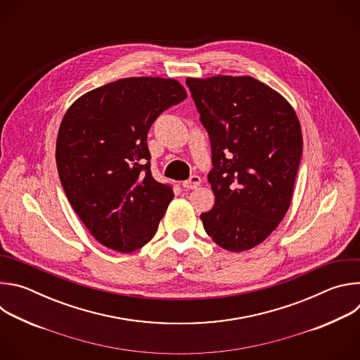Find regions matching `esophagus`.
Instances as JSON below:
<instances>
[{
    "label": "esophagus",
    "mask_w": 360,
    "mask_h": 360,
    "mask_svg": "<svg viewBox=\"0 0 360 360\" xmlns=\"http://www.w3.org/2000/svg\"><path fill=\"white\" fill-rule=\"evenodd\" d=\"M182 185H184V188H186V189H195V188H198V186L200 185V178H199L198 175H193V176H191L188 181H185Z\"/></svg>",
    "instance_id": "34e87169"
}]
</instances>
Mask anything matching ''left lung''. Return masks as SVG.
<instances>
[{
	"label": "left lung",
	"mask_w": 360,
	"mask_h": 360,
	"mask_svg": "<svg viewBox=\"0 0 360 360\" xmlns=\"http://www.w3.org/2000/svg\"><path fill=\"white\" fill-rule=\"evenodd\" d=\"M210 134L215 205L200 215L221 248L242 252L262 243L292 200L302 158V131L289 102L252 77L186 78Z\"/></svg>",
	"instance_id": "left-lung-1"
}]
</instances>
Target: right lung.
I'll use <instances>...</instances> for the list:
<instances>
[{"mask_svg":"<svg viewBox=\"0 0 360 360\" xmlns=\"http://www.w3.org/2000/svg\"><path fill=\"white\" fill-rule=\"evenodd\" d=\"M185 98L176 79L131 77L84 94L65 112L56 148L61 185L104 246L129 253L155 235L174 191L153 179L146 136Z\"/></svg>","mask_w":360,"mask_h":360,"instance_id":"1","label":"right lung"}]
</instances>
